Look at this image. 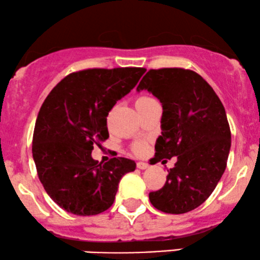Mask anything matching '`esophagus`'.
<instances>
[{
    "mask_svg": "<svg viewBox=\"0 0 260 260\" xmlns=\"http://www.w3.org/2000/svg\"><path fill=\"white\" fill-rule=\"evenodd\" d=\"M137 168L140 169V170H145V169L149 168V164H147V162H142V161H139V162L137 164Z\"/></svg>",
    "mask_w": 260,
    "mask_h": 260,
    "instance_id": "1",
    "label": "esophagus"
}]
</instances>
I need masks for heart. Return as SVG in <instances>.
I'll use <instances>...</instances> for the list:
<instances>
[{
  "mask_svg": "<svg viewBox=\"0 0 260 260\" xmlns=\"http://www.w3.org/2000/svg\"><path fill=\"white\" fill-rule=\"evenodd\" d=\"M154 99L153 98H149V96H140L138 99L136 100V106H139V105H144V104L147 103H150V101H153ZM144 147L145 145L143 144V143H137V144H134V151L136 153H142L143 150H144Z\"/></svg>",
  "mask_w": 260,
  "mask_h": 260,
  "instance_id": "heart-1",
  "label": "heart"
}]
</instances>
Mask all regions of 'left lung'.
Listing matches in <instances>:
<instances>
[{
    "label": "left lung",
    "instance_id": "8db88e82",
    "mask_svg": "<svg viewBox=\"0 0 260 260\" xmlns=\"http://www.w3.org/2000/svg\"><path fill=\"white\" fill-rule=\"evenodd\" d=\"M140 90L162 105L155 162L177 159L165 186L149 199L164 213H188L207 201L226 169L231 132L225 109L198 73L183 68L150 70L137 86Z\"/></svg>",
    "mask_w": 260,
    "mask_h": 260
}]
</instances>
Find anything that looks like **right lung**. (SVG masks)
<instances>
[{"label": "right lung", "instance_id": "obj_1", "mask_svg": "<svg viewBox=\"0 0 260 260\" xmlns=\"http://www.w3.org/2000/svg\"><path fill=\"white\" fill-rule=\"evenodd\" d=\"M144 68H92L67 76L45 99L32 136V159L50 198L68 213L96 215L113 204L120 180L136 162L99 164L94 145L109 138L106 117L137 85Z\"/></svg>", "mask_w": 260, "mask_h": 260}]
</instances>
